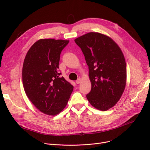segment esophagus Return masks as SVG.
<instances>
[{
	"label": "esophagus",
	"instance_id": "34e87169",
	"mask_svg": "<svg viewBox=\"0 0 150 150\" xmlns=\"http://www.w3.org/2000/svg\"><path fill=\"white\" fill-rule=\"evenodd\" d=\"M81 78H78V79L76 81V84H80V83H81Z\"/></svg>",
	"mask_w": 150,
	"mask_h": 150
}]
</instances>
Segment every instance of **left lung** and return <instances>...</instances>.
<instances>
[{"label":"left lung","instance_id":"8db88e82","mask_svg":"<svg viewBox=\"0 0 150 150\" xmlns=\"http://www.w3.org/2000/svg\"><path fill=\"white\" fill-rule=\"evenodd\" d=\"M89 67L92 88L87 94L91 105L101 111L113 107L121 98L127 83L124 55L112 39L97 32L75 39Z\"/></svg>","mask_w":150,"mask_h":150}]
</instances>
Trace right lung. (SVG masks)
<instances>
[{
  "label": "right lung",
  "instance_id": "obj_1",
  "mask_svg": "<svg viewBox=\"0 0 150 150\" xmlns=\"http://www.w3.org/2000/svg\"><path fill=\"white\" fill-rule=\"evenodd\" d=\"M69 41L41 39L28 50L22 67V83L27 96L42 113L54 115L67 104L74 86L60 77L59 62Z\"/></svg>",
  "mask_w": 150,
  "mask_h": 150
}]
</instances>
